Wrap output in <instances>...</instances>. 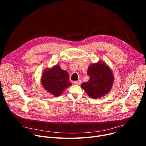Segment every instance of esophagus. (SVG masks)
<instances>
[{
	"instance_id": "esophagus-1",
	"label": "esophagus",
	"mask_w": 146,
	"mask_h": 146,
	"mask_svg": "<svg viewBox=\"0 0 146 146\" xmlns=\"http://www.w3.org/2000/svg\"><path fill=\"white\" fill-rule=\"evenodd\" d=\"M74 84H76V85H80L81 83H82V81L80 80H79L78 81H75L74 82Z\"/></svg>"
}]
</instances>
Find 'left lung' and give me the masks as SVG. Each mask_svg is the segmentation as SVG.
Listing matches in <instances>:
<instances>
[{
	"mask_svg": "<svg viewBox=\"0 0 146 146\" xmlns=\"http://www.w3.org/2000/svg\"><path fill=\"white\" fill-rule=\"evenodd\" d=\"M87 74L89 80L82 84L81 87L91 98H100L111 90L114 76L109 66L103 61L90 64L88 69Z\"/></svg>",
	"mask_w": 146,
	"mask_h": 146,
	"instance_id": "obj_1",
	"label": "left lung"
}]
</instances>
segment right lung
Returning <instances> with one entry per match:
<instances>
[{"label": "right lung", "instance_id": "right-lung-1", "mask_svg": "<svg viewBox=\"0 0 146 146\" xmlns=\"http://www.w3.org/2000/svg\"><path fill=\"white\" fill-rule=\"evenodd\" d=\"M68 73L61 69L58 64L47 68L41 78V83L44 89L54 96H58L72 83L68 81Z\"/></svg>", "mask_w": 146, "mask_h": 146}]
</instances>
